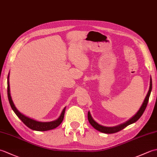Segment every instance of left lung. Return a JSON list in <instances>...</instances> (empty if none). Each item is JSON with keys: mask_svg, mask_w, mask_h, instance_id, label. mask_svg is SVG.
Returning <instances> with one entry per match:
<instances>
[{"mask_svg": "<svg viewBox=\"0 0 157 157\" xmlns=\"http://www.w3.org/2000/svg\"><path fill=\"white\" fill-rule=\"evenodd\" d=\"M150 87H149V90L148 92V94L146 95V98L144 101V102L142 103V105L141 106V107L140 108L139 111L137 112V113L134 115L133 116L131 119H129L128 121H127L126 122L122 123V124H120L119 125H117L115 127H106V126H103L98 124L97 122H96L94 119H92V116L90 115V113L88 111V121L90 123L91 125L93 127V128H95L96 129H97L98 131L105 133V134H114V133L118 132L119 131H121V129H124L125 127H127L128 125L132 124L135 122H136L140 118V117L142 115L143 113H144L146 106H147L148 100H149V97L150 95H151V92L152 90V79L151 77V79H150Z\"/></svg>", "mask_w": 157, "mask_h": 157, "instance_id": "8db88e82", "label": "left lung"}]
</instances>
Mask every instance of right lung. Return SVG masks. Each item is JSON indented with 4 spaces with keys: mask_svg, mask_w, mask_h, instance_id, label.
<instances>
[{
    "mask_svg": "<svg viewBox=\"0 0 157 157\" xmlns=\"http://www.w3.org/2000/svg\"><path fill=\"white\" fill-rule=\"evenodd\" d=\"M9 78V75H8V77H7V95H8V98H9L10 105H11L13 111L15 112L16 115L21 120L22 122L24 123L26 126L28 127V128H30L31 129L35 130V131L42 132V131H48V130L55 129L56 128V127H58L60 124H61L63 121V118H64L66 107L63 109L61 115L59 116V117L57 119L55 120V121H49V122H42V121H36V120L29 118L28 117L22 114L21 113H20L17 110V109L15 107L14 103H13L12 101L11 94H10Z\"/></svg>",
    "mask_w": 157,
    "mask_h": 157,
    "instance_id": "right-lung-1",
    "label": "right lung"
}]
</instances>
